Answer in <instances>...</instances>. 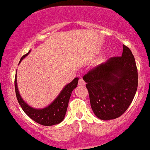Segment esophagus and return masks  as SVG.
<instances>
[{"label":"esophagus","mask_w":150,"mask_h":150,"mask_svg":"<svg viewBox=\"0 0 150 150\" xmlns=\"http://www.w3.org/2000/svg\"><path fill=\"white\" fill-rule=\"evenodd\" d=\"M78 85H79V86H85V85H86V83H85L84 80H83V79L81 78V79H79Z\"/></svg>","instance_id":"esophagus-1"}]
</instances>
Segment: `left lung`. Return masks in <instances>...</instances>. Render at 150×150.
Masks as SVG:
<instances>
[{
    "label": "left lung",
    "instance_id": "obj_1",
    "mask_svg": "<svg viewBox=\"0 0 150 150\" xmlns=\"http://www.w3.org/2000/svg\"><path fill=\"white\" fill-rule=\"evenodd\" d=\"M94 113L102 120L120 117L132 104L137 89L135 59L128 46L122 55L91 69L83 76Z\"/></svg>",
    "mask_w": 150,
    "mask_h": 150
}]
</instances>
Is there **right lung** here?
I'll use <instances>...</instances> for the list:
<instances>
[{
    "label": "right lung",
    "mask_w": 150,
    "mask_h": 150,
    "mask_svg": "<svg viewBox=\"0 0 150 150\" xmlns=\"http://www.w3.org/2000/svg\"><path fill=\"white\" fill-rule=\"evenodd\" d=\"M29 52L30 51L22 57L19 63L22 62L25 57L28 55ZM78 79L79 78H75L72 82L66 85L60 94L54 100V101H52V103L50 104L48 107L43 109H35L26 104L19 95L18 86H17L16 76L15 89L17 100L24 112L36 122L39 123L42 125H46V126L59 124L61 122L63 121L64 118L65 116L69 100L71 98L72 91L77 86Z\"/></svg>",
    "instance_id": "obj_1"
}]
</instances>
